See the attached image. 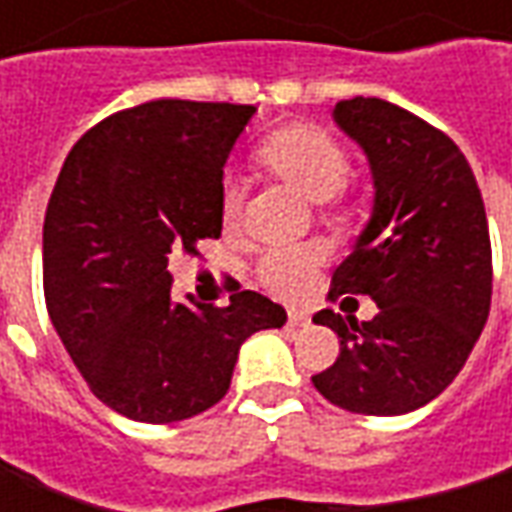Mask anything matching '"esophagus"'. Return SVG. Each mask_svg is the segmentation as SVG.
<instances>
[{
  "label": "esophagus",
  "instance_id": "1",
  "mask_svg": "<svg viewBox=\"0 0 512 512\" xmlns=\"http://www.w3.org/2000/svg\"><path fill=\"white\" fill-rule=\"evenodd\" d=\"M306 323H309V320H306L301 312H290V315H287V326H290V329H303Z\"/></svg>",
  "mask_w": 512,
  "mask_h": 512
}]
</instances>
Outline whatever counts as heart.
Returning a JSON list of instances; mask_svg holds the SVG:
<instances>
[{"instance_id": "obj_1", "label": "heart", "mask_w": 512, "mask_h": 512, "mask_svg": "<svg viewBox=\"0 0 512 512\" xmlns=\"http://www.w3.org/2000/svg\"><path fill=\"white\" fill-rule=\"evenodd\" d=\"M256 164L309 203L329 206L334 217H345V181H348V153L337 136L315 122H290L273 130L256 150ZM242 220V192L228 183L220 195V222L225 234H234ZM323 256L312 248L270 250L259 262V281L267 290L295 301L309 290Z\"/></svg>"}]
</instances>
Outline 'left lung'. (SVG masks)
<instances>
[{"instance_id": "left-lung-1", "label": "left lung", "mask_w": 512, "mask_h": 512, "mask_svg": "<svg viewBox=\"0 0 512 512\" xmlns=\"http://www.w3.org/2000/svg\"><path fill=\"white\" fill-rule=\"evenodd\" d=\"M337 125L373 172V217L331 276L329 298L370 295L373 320L317 312L340 357L312 384L359 415H404L460 373L491 312V236L460 147L421 116L379 97L337 102ZM354 301V298H345Z\"/></svg>"}]
</instances>
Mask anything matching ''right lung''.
I'll use <instances>...</instances> for the list:
<instances>
[{
  "label": "right lung",
  "mask_w": 512,
  "mask_h": 512,
  "mask_svg": "<svg viewBox=\"0 0 512 512\" xmlns=\"http://www.w3.org/2000/svg\"><path fill=\"white\" fill-rule=\"evenodd\" d=\"M253 105L153 100L80 136L44 217V298L88 390L142 424L186 421L231 387L239 345L287 312L239 287L175 298L172 250L220 239L222 167Z\"/></svg>",
  "instance_id": "add662e5"
}]
</instances>
